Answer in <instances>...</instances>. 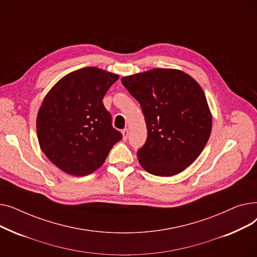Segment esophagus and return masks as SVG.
<instances>
[{"label": "esophagus", "instance_id": "1", "mask_svg": "<svg viewBox=\"0 0 257 257\" xmlns=\"http://www.w3.org/2000/svg\"><path fill=\"white\" fill-rule=\"evenodd\" d=\"M128 129H124L123 131H121V134H123V141H127L128 139Z\"/></svg>", "mask_w": 257, "mask_h": 257}]
</instances>
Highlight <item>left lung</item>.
<instances>
[{
    "mask_svg": "<svg viewBox=\"0 0 257 257\" xmlns=\"http://www.w3.org/2000/svg\"><path fill=\"white\" fill-rule=\"evenodd\" d=\"M141 104L148 129L138 151L141 166L152 175L170 177L191 166L211 132V113L203 89L182 71L154 69L121 78Z\"/></svg>",
    "mask_w": 257,
    "mask_h": 257,
    "instance_id": "8db88e82",
    "label": "left lung"
}]
</instances>
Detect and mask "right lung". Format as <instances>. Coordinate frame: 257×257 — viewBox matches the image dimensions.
<instances>
[{"mask_svg": "<svg viewBox=\"0 0 257 257\" xmlns=\"http://www.w3.org/2000/svg\"><path fill=\"white\" fill-rule=\"evenodd\" d=\"M118 75L88 66L60 79L47 93L36 119L40 149L61 171L86 176L99 169L121 133L103 105Z\"/></svg>", "mask_w": 257, "mask_h": 257, "instance_id": "right-lung-1", "label": "right lung"}]
</instances>
